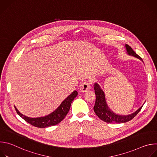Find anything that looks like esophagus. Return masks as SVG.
Here are the masks:
<instances>
[{
    "mask_svg": "<svg viewBox=\"0 0 157 157\" xmlns=\"http://www.w3.org/2000/svg\"><path fill=\"white\" fill-rule=\"evenodd\" d=\"M91 89V85L87 81L83 82L80 87V91L82 93L86 92L87 91Z\"/></svg>",
    "mask_w": 157,
    "mask_h": 157,
    "instance_id": "34e87169",
    "label": "esophagus"
}]
</instances>
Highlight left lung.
<instances>
[{
	"label": "left lung",
	"mask_w": 157,
	"mask_h": 157,
	"mask_svg": "<svg viewBox=\"0 0 157 157\" xmlns=\"http://www.w3.org/2000/svg\"><path fill=\"white\" fill-rule=\"evenodd\" d=\"M125 46L127 53L128 55L136 57L137 58L142 61V58L139 56L137 53H136V52L132 50V48L129 45L125 44ZM94 85V89L96 94V102L94 107V113L101 120L105 122L121 124L130 121L134 117H136V116L139 113L143 106L142 105L140 107L135 113L129 115L122 116L116 114L114 112H113L109 107L108 105L107 104L105 94L99 85L98 83H95Z\"/></svg>",
	"instance_id": "8db88e82"
}]
</instances>
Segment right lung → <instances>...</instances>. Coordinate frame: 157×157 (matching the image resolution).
Listing matches in <instances>:
<instances>
[{"label":"right lung","instance_id":"obj_1","mask_svg":"<svg viewBox=\"0 0 157 157\" xmlns=\"http://www.w3.org/2000/svg\"><path fill=\"white\" fill-rule=\"evenodd\" d=\"M77 95L78 92L76 91H74L61 102L59 106L55 111L44 117L30 118L21 114L15 107V109L17 114L27 122L38 128H45L50 126L55 125L64 119L67 114L68 113L72 101L77 96Z\"/></svg>","mask_w":157,"mask_h":157}]
</instances>
